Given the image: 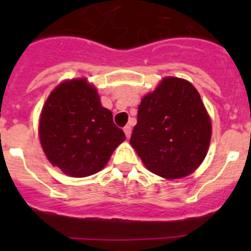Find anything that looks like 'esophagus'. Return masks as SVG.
<instances>
[{"label":"esophagus","mask_w":251,"mask_h":251,"mask_svg":"<svg viewBox=\"0 0 251 251\" xmlns=\"http://www.w3.org/2000/svg\"><path fill=\"white\" fill-rule=\"evenodd\" d=\"M123 130H124V133H126V137H127V138H129L130 134H132V127H130V126H126Z\"/></svg>","instance_id":"obj_1"}]
</instances>
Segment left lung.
Wrapping results in <instances>:
<instances>
[{
  "mask_svg": "<svg viewBox=\"0 0 251 251\" xmlns=\"http://www.w3.org/2000/svg\"><path fill=\"white\" fill-rule=\"evenodd\" d=\"M210 139L211 121L199 92L168 76L142 99L129 142L151 172L176 179L202 163Z\"/></svg>",
  "mask_w": 251,
  "mask_h": 251,
  "instance_id": "1",
  "label": "left lung"
}]
</instances>
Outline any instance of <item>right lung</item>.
I'll return each mask as SVG.
<instances>
[{"mask_svg": "<svg viewBox=\"0 0 251 251\" xmlns=\"http://www.w3.org/2000/svg\"><path fill=\"white\" fill-rule=\"evenodd\" d=\"M39 133L49 161L72 177L99 172L126 139L86 79L66 80L51 92L40 117Z\"/></svg>", "mask_w": 251, "mask_h": 251, "instance_id": "1", "label": "right lung"}]
</instances>
